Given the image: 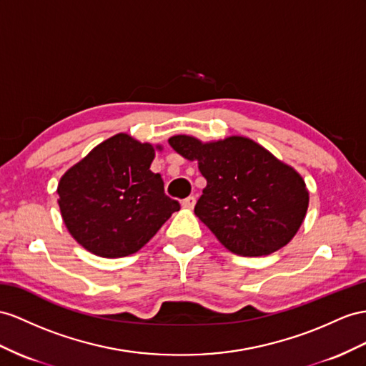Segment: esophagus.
<instances>
[{
    "label": "esophagus",
    "instance_id": "34e87169",
    "mask_svg": "<svg viewBox=\"0 0 366 366\" xmlns=\"http://www.w3.org/2000/svg\"><path fill=\"white\" fill-rule=\"evenodd\" d=\"M194 204H196V198H194V196H189V198H185V199L182 201V207L192 210V209L194 207Z\"/></svg>",
    "mask_w": 366,
    "mask_h": 366
}]
</instances>
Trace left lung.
Masks as SVG:
<instances>
[{
    "label": "left lung",
    "instance_id": "obj_1",
    "mask_svg": "<svg viewBox=\"0 0 366 366\" xmlns=\"http://www.w3.org/2000/svg\"><path fill=\"white\" fill-rule=\"evenodd\" d=\"M168 144L187 161H198L207 185L194 214L232 254L269 255L297 235L309 192L295 168L244 136L202 142L177 134Z\"/></svg>",
    "mask_w": 366,
    "mask_h": 366
}]
</instances>
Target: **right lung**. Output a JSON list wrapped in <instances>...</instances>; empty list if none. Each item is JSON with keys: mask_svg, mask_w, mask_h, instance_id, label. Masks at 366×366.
<instances>
[{"mask_svg": "<svg viewBox=\"0 0 366 366\" xmlns=\"http://www.w3.org/2000/svg\"><path fill=\"white\" fill-rule=\"evenodd\" d=\"M162 145L119 133L72 165L57 187L64 226L81 247L102 258L136 254L179 210L149 170Z\"/></svg>", "mask_w": 366, "mask_h": 366, "instance_id": "right-lung-1", "label": "right lung"}]
</instances>
